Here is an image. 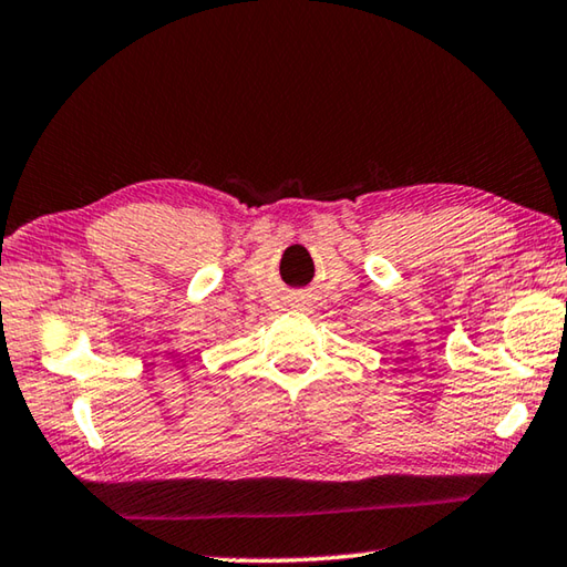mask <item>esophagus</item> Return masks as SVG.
Returning <instances> with one entry per match:
<instances>
[{"mask_svg":"<svg viewBox=\"0 0 567 567\" xmlns=\"http://www.w3.org/2000/svg\"><path fill=\"white\" fill-rule=\"evenodd\" d=\"M292 307H297V310H305V307H307V297H305V295H295V297H292Z\"/></svg>","mask_w":567,"mask_h":567,"instance_id":"1","label":"esophagus"}]
</instances>
